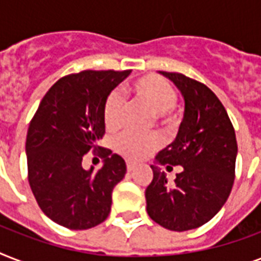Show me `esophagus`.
<instances>
[{
	"mask_svg": "<svg viewBox=\"0 0 261 261\" xmlns=\"http://www.w3.org/2000/svg\"><path fill=\"white\" fill-rule=\"evenodd\" d=\"M135 167H137V165H135V163H133V161H127V171L128 172L134 171Z\"/></svg>",
	"mask_w": 261,
	"mask_h": 261,
	"instance_id": "34e87169",
	"label": "esophagus"
}]
</instances>
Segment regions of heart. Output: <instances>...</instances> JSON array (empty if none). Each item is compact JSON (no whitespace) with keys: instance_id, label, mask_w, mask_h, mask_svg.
<instances>
[{"instance_id":"b5f03b06","label":"heart","mask_w":261,"mask_h":261,"mask_svg":"<svg viewBox=\"0 0 261 261\" xmlns=\"http://www.w3.org/2000/svg\"><path fill=\"white\" fill-rule=\"evenodd\" d=\"M124 93L133 101L146 106L154 114V118L163 124L173 123L172 110L177 101V93L167 80L155 74L139 77L124 88ZM123 102L118 93H111L104 106V123L110 131L118 130ZM160 146V139L155 135H142L135 133H123L115 141L116 150L127 159L139 160Z\"/></svg>"}]
</instances>
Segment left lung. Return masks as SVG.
<instances>
[{
	"label": "left lung",
	"instance_id": "obj_1",
	"mask_svg": "<svg viewBox=\"0 0 261 261\" xmlns=\"http://www.w3.org/2000/svg\"><path fill=\"white\" fill-rule=\"evenodd\" d=\"M184 97V118L176 139L155 155V163L181 165L173 182L157 165L145 191L147 214L165 229L186 231L218 213L234 182L237 141L222 102L204 84L180 73L160 71Z\"/></svg>",
	"mask_w": 261,
	"mask_h": 261
}]
</instances>
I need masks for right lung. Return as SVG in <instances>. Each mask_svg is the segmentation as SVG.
Segmentation results:
<instances>
[{
  "label": "right lung",
  "instance_id": "obj_1",
  "mask_svg": "<svg viewBox=\"0 0 261 261\" xmlns=\"http://www.w3.org/2000/svg\"><path fill=\"white\" fill-rule=\"evenodd\" d=\"M130 73L84 70L62 77L31 120L25 142L28 181L39 207L61 226L85 230L110 215L112 191L126 174V163L97 146V141L106 133L107 98ZM89 150L106 159L98 171L82 168Z\"/></svg>",
  "mask_w": 261,
  "mask_h": 261
}]
</instances>
